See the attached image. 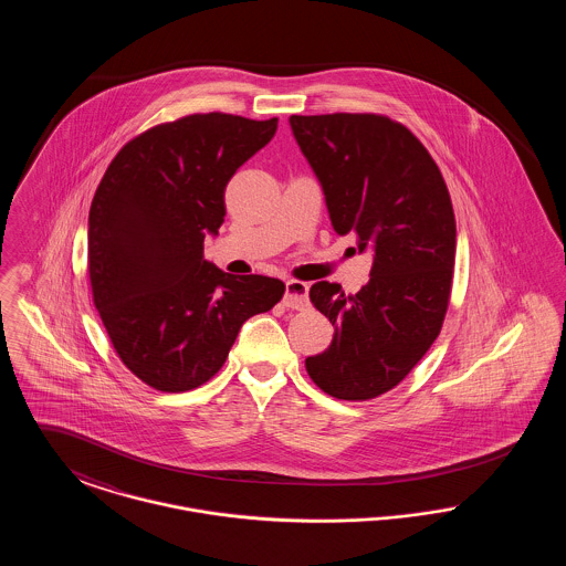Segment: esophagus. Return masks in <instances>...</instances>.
Wrapping results in <instances>:
<instances>
[{
	"label": "esophagus",
	"instance_id": "1",
	"mask_svg": "<svg viewBox=\"0 0 566 566\" xmlns=\"http://www.w3.org/2000/svg\"><path fill=\"white\" fill-rule=\"evenodd\" d=\"M284 305L291 310H303L310 305V286L298 280H289L284 286Z\"/></svg>",
	"mask_w": 566,
	"mask_h": 566
}]
</instances>
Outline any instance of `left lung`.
I'll return each instance as SVG.
<instances>
[{
	"label": "left lung",
	"instance_id": "1",
	"mask_svg": "<svg viewBox=\"0 0 566 566\" xmlns=\"http://www.w3.org/2000/svg\"><path fill=\"white\" fill-rule=\"evenodd\" d=\"M337 235L371 252L369 282L346 295L316 282L310 298L335 326L307 356L318 388L344 401L388 392L431 348L446 318L457 220L443 176L418 137L377 114L291 116Z\"/></svg>",
	"mask_w": 566,
	"mask_h": 566
}]
</instances>
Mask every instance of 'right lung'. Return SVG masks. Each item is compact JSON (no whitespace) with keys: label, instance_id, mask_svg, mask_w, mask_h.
<instances>
[{"label":"right lung","instance_id":"1","mask_svg":"<svg viewBox=\"0 0 566 566\" xmlns=\"http://www.w3.org/2000/svg\"><path fill=\"white\" fill-rule=\"evenodd\" d=\"M275 129L277 118L192 114L132 139L97 187L93 301L120 360L157 390L206 384L242 324L284 295L282 280L231 275L203 259V240L227 214V182Z\"/></svg>","mask_w":566,"mask_h":566}]
</instances>
